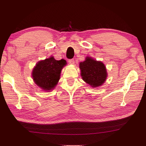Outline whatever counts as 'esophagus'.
Returning a JSON list of instances; mask_svg holds the SVG:
<instances>
[{
    "label": "esophagus",
    "mask_w": 146,
    "mask_h": 146,
    "mask_svg": "<svg viewBox=\"0 0 146 146\" xmlns=\"http://www.w3.org/2000/svg\"><path fill=\"white\" fill-rule=\"evenodd\" d=\"M68 62H69V63L70 64H74V63H75V61H74V59H70V60H69Z\"/></svg>",
    "instance_id": "34e87169"
}]
</instances>
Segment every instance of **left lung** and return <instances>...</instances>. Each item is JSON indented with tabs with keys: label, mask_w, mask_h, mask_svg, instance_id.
Here are the masks:
<instances>
[{
	"label": "left lung",
	"mask_w": 146,
	"mask_h": 146,
	"mask_svg": "<svg viewBox=\"0 0 146 146\" xmlns=\"http://www.w3.org/2000/svg\"><path fill=\"white\" fill-rule=\"evenodd\" d=\"M79 68L83 80L92 88L102 85L107 79V72L105 64L91 57L87 56L85 61L80 63Z\"/></svg>",
	"instance_id": "left-lung-1"
}]
</instances>
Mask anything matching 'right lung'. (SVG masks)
Instances as JSON below:
<instances>
[{"label":"right lung","mask_w":146,"mask_h":146,"mask_svg":"<svg viewBox=\"0 0 146 146\" xmlns=\"http://www.w3.org/2000/svg\"><path fill=\"white\" fill-rule=\"evenodd\" d=\"M66 63V60H56L54 56L39 61L32 71L33 81L44 91L54 89L60 80L61 70Z\"/></svg>","instance_id":"add662e5"}]
</instances>
